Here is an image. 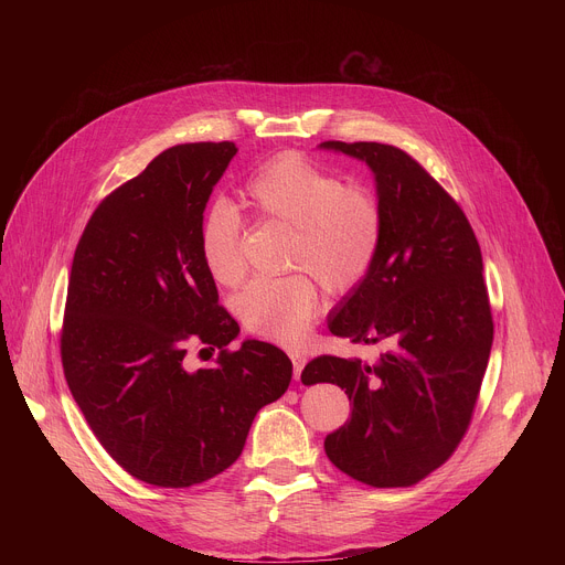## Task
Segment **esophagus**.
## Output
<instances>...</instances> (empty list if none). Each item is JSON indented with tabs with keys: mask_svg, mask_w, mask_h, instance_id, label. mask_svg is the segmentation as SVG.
<instances>
[{
	"mask_svg": "<svg viewBox=\"0 0 565 565\" xmlns=\"http://www.w3.org/2000/svg\"><path fill=\"white\" fill-rule=\"evenodd\" d=\"M290 360H292V366H295V380H299L301 371L306 366V358L301 353H290Z\"/></svg>",
	"mask_w": 565,
	"mask_h": 565,
	"instance_id": "1",
	"label": "esophagus"
}]
</instances>
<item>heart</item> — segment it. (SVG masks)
<instances>
[{
    "label": "heart",
    "mask_w": 565,
    "mask_h": 565,
    "mask_svg": "<svg viewBox=\"0 0 565 565\" xmlns=\"http://www.w3.org/2000/svg\"><path fill=\"white\" fill-rule=\"evenodd\" d=\"M262 216L292 227L290 264L308 273L253 279L236 297L244 324L277 344L295 347L310 329L319 306L313 273L331 290L355 288L373 266L382 238V205L362 185L344 181L299 156H279L248 183ZM244 216L216 196L199 223V250L207 273L223 286L244 277L241 255Z\"/></svg>",
    "instance_id": "heart-1"
}]
</instances>
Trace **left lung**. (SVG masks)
Returning a JSON list of instances; mask_svg holds the SVG:
<instances>
[{
  "label": "left lung",
  "mask_w": 565,
  "mask_h": 565,
  "mask_svg": "<svg viewBox=\"0 0 565 565\" xmlns=\"http://www.w3.org/2000/svg\"><path fill=\"white\" fill-rule=\"evenodd\" d=\"M362 160L382 205V238L366 277L331 310L329 331L384 342L377 364L321 355L306 386L331 382L353 402L324 440L331 462L373 488H407L440 467L467 431L494 324L476 234L458 203L397 147L327 140Z\"/></svg>",
  "instance_id": "obj_1"
}]
</instances>
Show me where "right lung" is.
Returning a JSON list of instances; mask_svg holds the SVG:
<instances>
[{
    "mask_svg": "<svg viewBox=\"0 0 565 565\" xmlns=\"http://www.w3.org/2000/svg\"><path fill=\"white\" fill-rule=\"evenodd\" d=\"M236 151L223 140L158 153L96 207L73 255L66 384L107 454L158 488L225 471L292 377L288 355L268 342L225 349L238 324L199 250L201 214ZM192 341L222 351L210 370L186 366Z\"/></svg>",
    "mask_w": 565,
    "mask_h": 565,
    "instance_id": "1",
    "label": "right lung"
}]
</instances>
